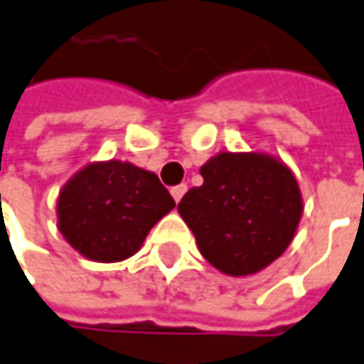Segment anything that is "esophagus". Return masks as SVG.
<instances>
[{
  "label": "esophagus",
  "mask_w": 364,
  "mask_h": 364,
  "mask_svg": "<svg viewBox=\"0 0 364 364\" xmlns=\"http://www.w3.org/2000/svg\"><path fill=\"white\" fill-rule=\"evenodd\" d=\"M186 190H188L186 184H178V186H174L172 190H170V194H172V198L176 200V202H180V200H182V196L186 194Z\"/></svg>",
  "instance_id": "obj_1"
}]
</instances>
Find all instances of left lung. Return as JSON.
<instances>
[{"label": "left lung", "instance_id": "1", "mask_svg": "<svg viewBox=\"0 0 364 364\" xmlns=\"http://www.w3.org/2000/svg\"><path fill=\"white\" fill-rule=\"evenodd\" d=\"M178 212L202 256L228 277H248L279 258L302 216L301 188L284 162L268 154L220 152L200 168Z\"/></svg>", "mask_w": 364, "mask_h": 364}]
</instances>
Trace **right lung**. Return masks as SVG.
Here are the masks:
<instances>
[{
	"label": "right lung",
	"mask_w": 364,
	"mask_h": 364,
	"mask_svg": "<svg viewBox=\"0 0 364 364\" xmlns=\"http://www.w3.org/2000/svg\"><path fill=\"white\" fill-rule=\"evenodd\" d=\"M176 206L154 172L130 162H94L65 182L58 228L72 248L96 262L136 255L152 226Z\"/></svg>",
	"instance_id": "right-lung-1"
}]
</instances>
